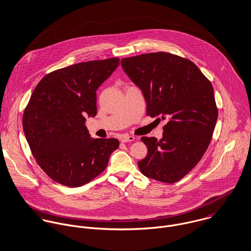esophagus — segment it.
Returning <instances> with one entry per match:
<instances>
[{
  "label": "esophagus",
  "instance_id": "obj_1",
  "mask_svg": "<svg viewBox=\"0 0 251 251\" xmlns=\"http://www.w3.org/2000/svg\"><path fill=\"white\" fill-rule=\"evenodd\" d=\"M134 139H135L134 136H123L121 138V141L122 143H126V142H132L134 141Z\"/></svg>",
  "mask_w": 251,
  "mask_h": 251
}]
</instances>
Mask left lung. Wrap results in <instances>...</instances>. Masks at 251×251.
<instances>
[{
    "instance_id": "1",
    "label": "left lung",
    "mask_w": 251,
    "mask_h": 251,
    "mask_svg": "<svg viewBox=\"0 0 251 251\" xmlns=\"http://www.w3.org/2000/svg\"><path fill=\"white\" fill-rule=\"evenodd\" d=\"M124 72L138 86L147 115L165 120L163 137H142L144 176L174 183L200 161L211 143L218 111L212 83L191 61L166 52L124 58Z\"/></svg>"
}]
</instances>
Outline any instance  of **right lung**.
Wrapping results in <instances>:
<instances>
[{"mask_svg":"<svg viewBox=\"0 0 251 251\" xmlns=\"http://www.w3.org/2000/svg\"><path fill=\"white\" fill-rule=\"evenodd\" d=\"M119 58L89 61L46 74L23 115V129L39 167L56 182L78 187L101 174L116 138L93 139L85 126L97 115V90Z\"/></svg>","mask_w":251,"mask_h":251,"instance_id":"add662e5","label":"right lung"}]
</instances>
